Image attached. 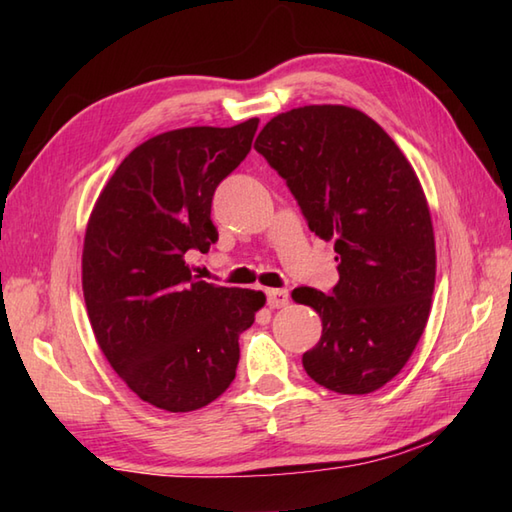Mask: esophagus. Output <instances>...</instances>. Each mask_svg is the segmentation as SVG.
<instances>
[{
	"label": "esophagus",
	"mask_w": 512,
	"mask_h": 512,
	"mask_svg": "<svg viewBox=\"0 0 512 512\" xmlns=\"http://www.w3.org/2000/svg\"><path fill=\"white\" fill-rule=\"evenodd\" d=\"M266 301L270 308H284L288 306V290H279V288H268L266 290Z\"/></svg>",
	"instance_id": "esophagus-1"
}]
</instances>
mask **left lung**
Returning a JSON list of instances; mask_svg holds the SVG:
<instances>
[{"instance_id": "8db88e82", "label": "left lung", "mask_w": 512, "mask_h": 512, "mask_svg": "<svg viewBox=\"0 0 512 512\" xmlns=\"http://www.w3.org/2000/svg\"><path fill=\"white\" fill-rule=\"evenodd\" d=\"M255 149L339 262L328 295L292 290L323 323L303 369L336 394H372L405 367L431 310L436 239L416 171L383 127L345 105L279 114Z\"/></svg>"}]
</instances>
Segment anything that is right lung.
Segmentation results:
<instances>
[{
  "label": "right lung",
  "mask_w": 512,
  "mask_h": 512,
  "mask_svg": "<svg viewBox=\"0 0 512 512\" xmlns=\"http://www.w3.org/2000/svg\"><path fill=\"white\" fill-rule=\"evenodd\" d=\"M259 118L184 127L145 140L105 184L83 242V297L105 358L127 387L165 411L222 396L239 334L266 297L191 275L187 255L217 242L213 193L246 158Z\"/></svg>",
  "instance_id": "1"
}]
</instances>
